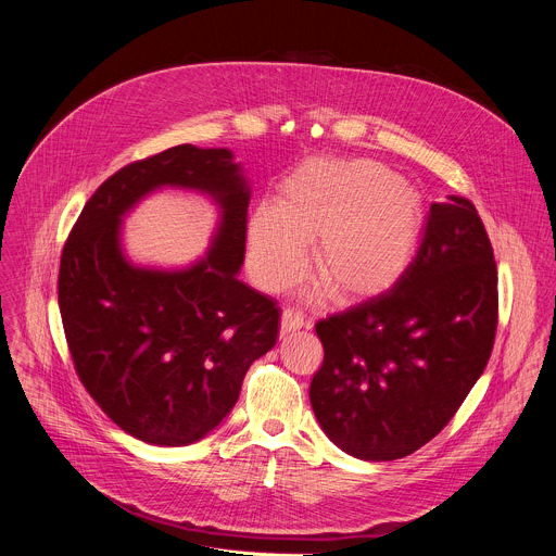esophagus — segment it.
Returning a JSON list of instances; mask_svg holds the SVG:
<instances>
[{
  "instance_id": "1",
  "label": "esophagus",
  "mask_w": 556,
  "mask_h": 556,
  "mask_svg": "<svg viewBox=\"0 0 556 556\" xmlns=\"http://www.w3.org/2000/svg\"><path fill=\"white\" fill-rule=\"evenodd\" d=\"M305 326V316L301 309L296 307H283L281 312V332L288 334V332H294V330H301Z\"/></svg>"
}]
</instances>
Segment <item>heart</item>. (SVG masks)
<instances>
[{
  "label": "heart",
  "instance_id": "1",
  "mask_svg": "<svg viewBox=\"0 0 556 556\" xmlns=\"http://www.w3.org/2000/svg\"><path fill=\"white\" fill-rule=\"evenodd\" d=\"M425 228L420 193L369 161L314 163L290 178L277 206L249 224V266L266 290L290 286L305 266L330 296L350 301L389 290L409 268Z\"/></svg>",
  "mask_w": 556,
  "mask_h": 556
}]
</instances>
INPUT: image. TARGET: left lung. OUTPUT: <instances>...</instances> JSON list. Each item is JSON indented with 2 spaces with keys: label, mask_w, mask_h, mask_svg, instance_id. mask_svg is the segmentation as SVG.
Returning a JSON list of instances; mask_svg holds the SVG:
<instances>
[{
  "label": "left lung",
  "mask_w": 556,
  "mask_h": 556,
  "mask_svg": "<svg viewBox=\"0 0 556 556\" xmlns=\"http://www.w3.org/2000/svg\"><path fill=\"white\" fill-rule=\"evenodd\" d=\"M324 365L309 403L326 435L389 462L435 438L482 376L497 332V266L470 200L433 202L395 286L314 326Z\"/></svg>",
  "instance_id": "1"
}]
</instances>
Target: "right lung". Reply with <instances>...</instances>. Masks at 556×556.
Masks as SVG:
<instances>
[{"label":"right lung","instance_id":"right-lung-1","mask_svg":"<svg viewBox=\"0 0 556 556\" xmlns=\"http://www.w3.org/2000/svg\"><path fill=\"white\" fill-rule=\"evenodd\" d=\"M161 186L202 190L223 208L212 251L185 271L134 267L119 249V217ZM249 202L228 149L178 144L110 176L63 247L59 307L74 369L112 422L147 444L202 440L277 343V301L237 279Z\"/></svg>","mask_w":556,"mask_h":556}]
</instances>
